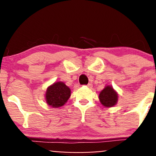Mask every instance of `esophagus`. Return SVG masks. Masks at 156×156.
<instances>
[{
  "mask_svg": "<svg viewBox=\"0 0 156 156\" xmlns=\"http://www.w3.org/2000/svg\"><path fill=\"white\" fill-rule=\"evenodd\" d=\"M87 87H93V84H92V83H88L87 85Z\"/></svg>",
  "mask_w": 156,
  "mask_h": 156,
  "instance_id": "obj_1",
  "label": "esophagus"
}]
</instances>
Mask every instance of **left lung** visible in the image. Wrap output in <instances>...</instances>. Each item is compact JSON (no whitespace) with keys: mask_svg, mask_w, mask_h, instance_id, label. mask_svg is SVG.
<instances>
[{"mask_svg":"<svg viewBox=\"0 0 156 156\" xmlns=\"http://www.w3.org/2000/svg\"><path fill=\"white\" fill-rule=\"evenodd\" d=\"M99 99L101 104L105 108L114 107L118 101V93L112 86L107 85L100 92Z\"/></svg>","mask_w":156,"mask_h":156,"instance_id":"8db88e82","label":"left lung"}]
</instances>
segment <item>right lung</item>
<instances>
[{"label": "right lung", "instance_id": "obj_1", "mask_svg": "<svg viewBox=\"0 0 156 156\" xmlns=\"http://www.w3.org/2000/svg\"><path fill=\"white\" fill-rule=\"evenodd\" d=\"M71 96V90L63 81H57L48 87L45 94L47 105L54 108L62 107Z\"/></svg>", "mask_w": 156, "mask_h": 156}]
</instances>
